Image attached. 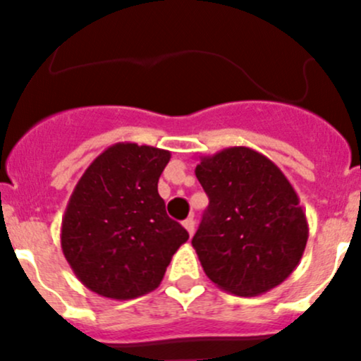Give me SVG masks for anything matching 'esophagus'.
<instances>
[{"label": "esophagus", "instance_id": "34e87169", "mask_svg": "<svg viewBox=\"0 0 361 361\" xmlns=\"http://www.w3.org/2000/svg\"><path fill=\"white\" fill-rule=\"evenodd\" d=\"M183 227L187 228L188 234H190V235L194 234V232H195V220H194V216H188L187 220L183 221Z\"/></svg>", "mask_w": 361, "mask_h": 361}]
</instances>
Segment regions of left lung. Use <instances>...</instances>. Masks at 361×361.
<instances>
[{
	"mask_svg": "<svg viewBox=\"0 0 361 361\" xmlns=\"http://www.w3.org/2000/svg\"><path fill=\"white\" fill-rule=\"evenodd\" d=\"M195 176L209 206L192 246L218 288L255 297L295 271L309 238L297 192L278 166L246 147L201 157Z\"/></svg>",
	"mask_w": 361,
	"mask_h": 361,
	"instance_id": "8db88e82",
	"label": "left lung"
}]
</instances>
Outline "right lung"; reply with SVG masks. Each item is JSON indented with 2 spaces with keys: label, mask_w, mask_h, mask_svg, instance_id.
<instances>
[{
  "label": "right lung",
  "mask_w": 361,
  "mask_h": 361,
  "mask_svg": "<svg viewBox=\"0 0 361 361\" xmlns=\"http://www.w3.org/2000/svg\"><path fill=\"white\" fill-rule=\"evenodd\" d=\"M171 154L116 143L94 159L63 216L61 246L94 293L129 300L154 292L188 232L166 213L157 183Z\"/></svg>",
  "instance_id": "right-lung-1"
}]
</instances>
